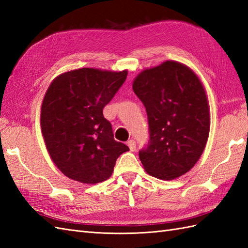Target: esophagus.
Returning a JSON list of instances; mask_svg holds the SVG:
<instances>
[{"instance_id": "obj_1", "label": "esophagus", "mask_w": 248, "mask_h": 248, "mask_svg": "<svg viewBox=\"0 0 248 248\" xmlns=\"http://www.w3.org/2000/svg\"><path fill=\"white\" fill-rule=\"evenodd\" d=\"M127 145H128L130 151H136L137 144H136V141H134L133 140H129L128 141H127Z\"/></svg>"}]
</instances>
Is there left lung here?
I'll list each match as a JSON object with an SVG mask.
<instances>
[{"mask_svg":"<svg viewBox=\"0 0 248 248\" xmlns=\"http://www.w3.org/2000/svg\"><path fill=\"white\" fill-rule=\"evenodd\" d=\"M132 89L146 108L150 140L139 155L149 175L174 180L189 171L210 131L208 97L201 79L176 61L142 70Z\"/></svg>","mask_w":248,"mask_h":248,"instance_id":"1","label":"left lung"}]
</instances>
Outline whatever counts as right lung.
I'll use <instances>...</instances> for the list:
<instances>
[{
    "mask_svg": "<svg viewBox=\"0 0 248 248\" xmlns=\"http://www.w3.org/2000/svg\"><path fill=\"white\" fill-rule=\"evenodd\" d=\"M127 74L80 68L51 81L41 107V131L52 162L66 177L85 184L106 181L118 157L129 151L115 140L102 112Z\"/></svg>",
    "mask_w": 248,
    "mask_h": 248,
    "instance_id": "obj_1",
    "label": "right lung"
}]
</instances>
